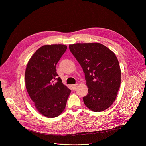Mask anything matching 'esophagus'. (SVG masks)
<instances>
[{
    "mask_svg": "<svg viewBox=\"0 0 146 146\" xmlns=\"http://www.w3.org/2000/svg\"><path fill=\"white\" fill-rule=\"evenodd\" d=\"M77 85H78V84H74V85H72V88H73V90H74L76 88Z\"/></svg>",
    "mask_w": 146,
    "mask_h": 146,
    "instance_id": "34e87169",
    "label": "esophagus"
}]
</instances>
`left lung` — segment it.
<instances>
[{"mask_svg":"<svg viewBox=\"0 0 146 146\" xmlns=\"http://www.w3.org/2000/svg\"><path fill=\"white\" fill-rule=\"evenodd\" d=\"M69 47L85 74L88 91L83 97L85 105L94 112L106 110L115 100L121 84V69L115 54L98 43Z\"/></svg>","mask_w":146,"mask_h":146,"instance_id":"1","label":"left lung"}]
</instances>
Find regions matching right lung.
<instances>
[{
    "instance_id": "add662e5",
    "label": "right lung",
    "mask_w": 146,
    "mask_h": 146,
    "mask_svg": "<svg viewBox=\"0 0 146 146\" xmlns=\"http://www.w3.org/2000/svg\"><path fill=\"white\" fill-rule=\"evenodd\" d=\"M67 49L62 44L45 45L29 60L25 70V86L34 106L47 118L59 115L65 110L71 90L63 84L56 65Z\"/></svg>"
}]
</instances>
